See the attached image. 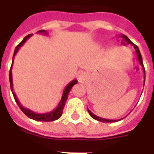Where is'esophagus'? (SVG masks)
Returning <instances> with one entry per match:
<instances>
[{"mask_svg":"<svg viewBox=\"0 0 154 154\" xmlns=\"http://www.w3.org/2000/svg\"><path fill=\"white\" fill-rule=\"evenodd\" d=\"M85 77H86V74H84V73H81V74H80V75H79V79H80V80H84Z\"/></svg>","mask_w":154,"mask_h":154,"instance_id":"obj_1","label":"esophagus"}]
</instances>
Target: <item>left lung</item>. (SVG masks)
Here are the masks:
<instances>
[{"instance_id":"left-lung-1","label":"left lung","mask_w":154,"mask_h":154,"mask_svg":"<svg viewBox=\"0 0 154 154\" xmlns=\"http://www.w3.org/2000/svg\"><path fill=\"white\" fill-rule=\"evenodd\" d=\"M119 38H122V45H131L133 46L134 48V50H135V54H136V57H137V60H138V62L140 63V65L141 66V68H142V70H143V72H144V84H145V79H146V74H145V68H144V65H143V62H142V57H141V54H140V52L139 48L136 46V45L133 44L129 38H128L127 36H125V35H119ZM88 113L90 114V116H92L93 119H95V120H97V121L99 122H118L122 120V119H123V118H121V119H118V120H110V119H105V118H102V117H99L98 116L94 115L93 113H92V111L90 110V109H88Z\"/></svg>"}]
</instances>
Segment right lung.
I'll return each instance as SVG.
<instances>
[{
	"label": "right lung",
	"instance_id": "right-lung-1",
	"mask_svg": "<svg viewBox=\"0 0 154 154\" xmlns=\"http://www.w3.org/2000/svg\"><path fill=\"white\" fill-rule=\"evenodd\" d=\"M38 33H43V34H45V35H46V34H48L47 32L45 31V30L38 31ZM32 35V34H30V35L26 36L25 38L21 41L20 44L17 45V47L15 48L14 53V56H13V62H12V65H11V68H10V72H9V81H10L11 91H12V92H13L14 98L15 101H16L17 104L19 105V107L20 108L21 110H22V111H23V112H24V113H25V114H26L29 118H32V119H33V120L40 121V122L55 121V120L59 119V118L62 116V110H63V109H64L65 103H66L67 98H68V93H69V92H70V90H71V88L73 87V86L75 85V84H77L78 80H72L71 82H69V83H68V85H67V86L65 87L64 91H63L62 98H61V100H60V103H58V105H57V107H56V109H53V110H51V111H50V112H47V113H36V112H34V111H32V110H31L30 109H27V108H26V107H24V106L20 103V101L18 100V98H17V97H16L15 92H14V84H13V76H12V68H13V63H14V61L15 55L17 54V52H18V51L20 50V48L21 46L26 42L27 39L29 38Z\"/></svg>",
	"mask_w": 154,
	"mask_h": 154
}]
</instances>
